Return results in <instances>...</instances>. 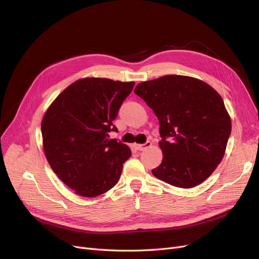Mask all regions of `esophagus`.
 Returning <instances> with one entry per match:
<instances>
[{
    "instance_id": "1",
    "label": "esophagus",
    "mask_w": 259,
    "mask_h": 259,
    "mask_svg": "<svg viewBox=\"0 0 259 259\" xmlns=\"http://www.w3.org/2000/svg\"><path fill=\"white\" fill-rule=\"evenodd\" d=\"M151 142H146L145 144H143V145H139V144H135V148L138 149L139 151H144V150H146L147 148H149V147H151Z\"/></svg>"
}]
</instances>
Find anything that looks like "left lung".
Listing matches in <instances>:
<instances>
[{
  "mask_svg": "<svg viewBox=\"0 0 259 259\" xmlns=\"http://www.w3.org/2000/svg\"><path fill=\"white\" fill-rule=\"evenodd\" d=\"M134 92L159 121L161 164L152 170L160 181L193 188L222 161L231 134V118L221 95L200 79L164 75L143 81Z\"/></svg>",
  "mask_w": 259,
  "mask_h": 259,
  "instance_id": "left-lung-1",
  "label": "left lung"
}]
</instances>
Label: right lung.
Instances as JSON below:
<instances>
[{
	"label": "right lung",
	"mask_w": 259,
	"mask_h": 259,
	"mask_svg": "<svg viewBox=\"0 0 259 259\" xmlns=\"http://www.w3.org/2000/svg\"><path fill=\"white\" fill-rule=\"evenodd\" d=\"M133 87V81L81 78L44 114L40 129L46 158L76 194L95 197L117 184L131 150L117 140H108V132L117 131L112 120Z\"/></svg>",
	"instance_id": "1"
}]
</instances>
